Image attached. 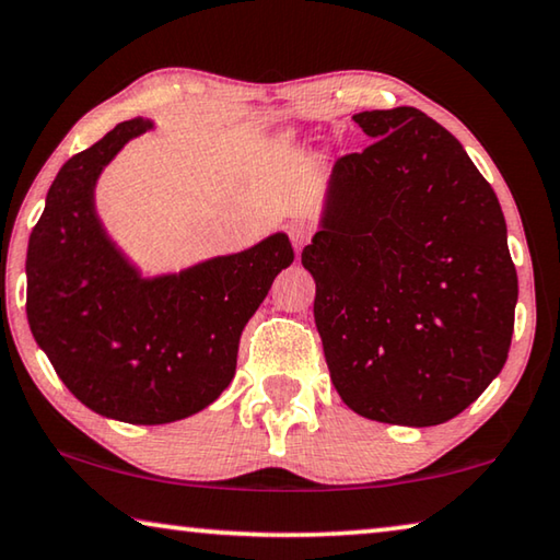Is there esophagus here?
I'll return each mask as SVG.
<instances>
[{"instance_id": "obj_1", "label": "esophagus", "mask_w": 560, "mask_h": 560, "mask_svg": "<svg viewBox=\"0 0 560 560\" xmlns=\"http://www.w3.org/2000/svg\"><path fill=\"white\" fill-rule=\"evenodd\" d=\"M312 234H314V229L306 224V221H294V224L289 226V236H291V244H294V248H296V254L301 252V248H304L308 242H312Z\"/></svg>"}]
</instances>
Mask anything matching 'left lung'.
<instances>
[{
    "mask_svg": "<svg viewBox=\"0 0 560 560\" xmlns=\"http://www.w3.org/2000/svg\"><path fill=\"white\" fill-rule=\"evenodd\" d=\"M374 139L336 159L322 232L301 252L341 401L436 425L501 374L518 299L505 219L458 139L413 106L361 112Z\"/></svg>",
    "mask_w": 560,
    "mask_h": 560,
    "instance_id": "obj_1",
    "label": "left lung"
}]
</instances>
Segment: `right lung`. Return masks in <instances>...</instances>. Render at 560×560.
Masks as SVG:
<instances>
[{
	"instance_id": "obj_1",
	"label": "right lung",
	"mask_w": 560,
	"mask_h": 560,
	"mask_svg": "<svg viewBox=\"0 0 560 560\" xmlns=\"http://www.w3.org/2000/svg\"><path fill=\"white\" fill-rule=\"evenodd\" d=\"M129 119L59 168L26 248V318L57 376L92 411L172 423L232 384L238 336L294 261L287 234L179 277L144 281L104 236L94 182L131 137Z\"/></svg>"
}]
</instances>
